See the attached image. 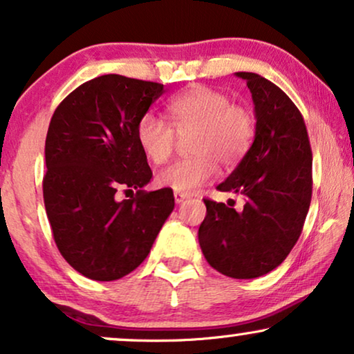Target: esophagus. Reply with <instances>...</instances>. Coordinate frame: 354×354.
<instances>
[{
  "instance_id": "esophagus-1",
  "label": "esophagus",
  "mask_w": 354,
  "mask_h": 354,
  "mask_svg": "<svg viewBox=\"0 0 354 354\" xmlns=\"http://www.w3.org/2000/svg\"><path fill=\"white\" fill-rule=\"evenodd\" d=\"M189 198V194H185V192H174V201H176L178 204L183 203V201Z\"/></svg>"
}]
</instances>
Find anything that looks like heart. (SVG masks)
<instances>
[{"label": "heart", "instance_id": "1", "mask_svg": "<svg viewBox=\"0 0 354 354\" xmlns=\"http://www.w3.org/2000/svg\"><path fill=\"white\" fill-rule=\"evenodd\" d=\"M167 118L147 113L138 119L136 138L150 162L162 165L174 153L178 136H189L191 156L169 165L156 176L160 186L191 194L217 174L218 163L234 167L248 153L254 138V115L234 104L225 93L192 86L169 97Z\"/></svg>", "mask_w": 354, "mask_h": 354}]
</instances>
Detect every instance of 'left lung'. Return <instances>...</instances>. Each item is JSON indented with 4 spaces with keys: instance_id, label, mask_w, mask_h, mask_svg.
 Instances as JSON below:
<instances>
[{
    "instance_id": "8db88e82",
    "label": "left lung",
    "mask_w": 354,
    "mask_h": 354,
    "mask_svg": "<svg viewBox=\"0 0 354 354\" xmlns=\"http://www.w3.org/2000/svg\"><path fill=\"white\" fill-rule=\"evenodd\" d=\"M254 104V140L218 191L245 198L240 212L204 199L207 214L199 227V245L214 270L235 279H253L284 261L301 236L312 199V150L307 127L289 96L248 71Z\"/></svg>"
}]
</instances>
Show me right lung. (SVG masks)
Wrapping results in <instances>:
<instances>
[{
	"label": "right lung",
	"instance_id": "right-lung-1",
	"mask_svg": "<svg viewBox=\"0 0 354 354\" xmlns=\"http://www.w3.org/2000/svg\"><path fill=\"white\" fill-rule=\"evenodd\" d=\"M163 84L102 75L58 104L46 138L44 204L66 263L95 281H115L149 257L174 207L173 191H144L151 180L136 138L138 119ZM119 189H136L118 201Z\"/></svg>",
	"mask_w": 354,
	"mask_h": 354
}]
</instances>
